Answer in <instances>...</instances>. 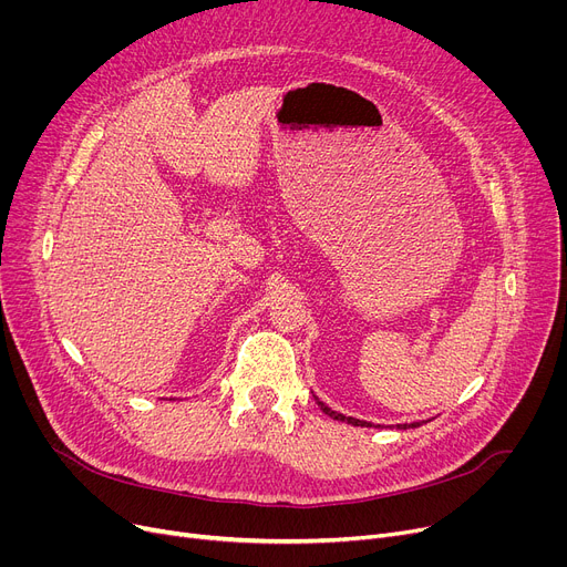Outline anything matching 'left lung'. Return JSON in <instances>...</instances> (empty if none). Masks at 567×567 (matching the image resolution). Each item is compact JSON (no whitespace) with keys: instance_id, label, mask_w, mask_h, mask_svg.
Masks as SVG:
<instances>
[{"instance_id":"1","label":"left lung","mask_w":567,"mask_h":567,"mask_svg":"<svg viewBox=\"0 0 567 567\" xmlns=\"http://www.w3.org/2000/svg\"><path fill=\"white\" fill-rule=\"evenodd\" d=\"M317 400V404H319V409L326 413V415H331L333 421H340V423H347V425H353V427H374L372 423H368V421H359V419H351V415H344V413H338V411H333L331 406H326L319 398H315ZM409 427H421V423H411V425H398V430H409Z\"/></svg>"}]
</instances>
